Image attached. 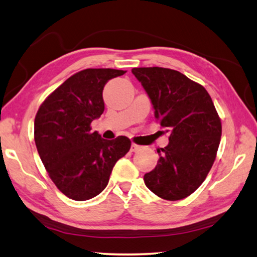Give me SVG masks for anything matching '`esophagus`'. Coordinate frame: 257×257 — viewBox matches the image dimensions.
Instances as JSON below:
<instances>
[{"label": "esophagus", "instance_id": "obj_1", "mask_svg": "<svg viewBox=\"0 0 257 257\" xmlns=\"http://www.w3.org/2000/svg\"><path fill=\"white\" fill-rule=\"evenodd\" d=\"M141 149H142V146H139L137 144H135V143H133L132 149H130V151H132V152H138Z\"/></svg>", "mask_w": 257, "mask_h": 257}]
</instances>
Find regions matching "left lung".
<instances>
[{
    "mask_svg": "<svg viewBox=\"0 0 257 257\" xmlns=\"http://www.w3.org/2000/svg\"><path fill=\"white\" fill-rule=\"evenodd\" d=\"M154 107L155 119L169 144L158 149L160 159L146 173L147 188L167 201L193 194L205 180L216 158L222 125L214 104L202 85L172 69L134 68Z\"/></svg>",
    "mask_w": 257,
    "mask_h": 257,
    "instance_id": "8db88e82",
    "label": "left lung"
}]
</instances>
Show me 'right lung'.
<instances>
[{"label":"right lung","mask_w":257,"mask_h":257,"mask_svg":"<svg viewBox=\"0 0 257 257\" xmlns=\"http://www.w3.org/2000/svg\"><path fill=\"white\" fill-rule=\"evenodd\" d=\"M124 72H77L46 97L35 116L34 138L42 162L61 193L75 201L102 193L116 161L132 146L128 137L107 141L90 127L104 111V86Z\"/></svg>","instance_id":"add662e5"}]
</instances>
